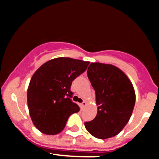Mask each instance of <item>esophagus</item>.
<instances>
[{"label":"esophagus","instance_id":"34e87169","mask_svg":"<svg viewBox=\"0 0 159 159\" xmlns=\"http://www.w3.org/2000/svg\"><path fill=\"white\" fill-rule=\"evenodd\" d=\"M81 107L82 108H84V107L86 105H87V102L86 101H84L83 102H82L81 104Z\"/></svg>","mask_w":159,"mask_h":159}]
</instances>
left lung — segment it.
<instances>
[{
  "label": "left lung",
  "instance_id": "8db88e82",
  "mask_svg": "<svg viewBox=\"0 0 159 159\" xmlns=\"http://www.w3.org/2000/svg\"><path fill=\"white\" fill-rule=\"evenodd\" d=\"M87 76L98 107L96 117L84 123L86 129L99 139L116 135L129 122L135 104L132 82L118 67L102 63H91Z\"/></svg>",
  "mask_w": 159,
  "mask_h": 159
}]
</instances>
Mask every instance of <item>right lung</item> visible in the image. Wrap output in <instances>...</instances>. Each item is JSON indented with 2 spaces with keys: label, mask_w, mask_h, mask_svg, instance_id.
Returning a JSON list of instances; mask_svg holds the SVG:
<instances>
[{
  "label": "right lung",
  "mask_w": 159,
  "mask_h": 159,
  "mask_svg": "<svg viewBox=\"0 0 159 159\" xmlns=\"http://www.w3.org/2000/svg\"><path fill=\"white\" fill-rule=\"evenodd\" d=\"M90 62L70 57L47 61L33 75L27 88V105L33 123L42 133L57 134L69 116L80 111L70 98L72 82L87 69Z\"/></svg>",
  "instance_id": "add662e5"
}]
</instances>
